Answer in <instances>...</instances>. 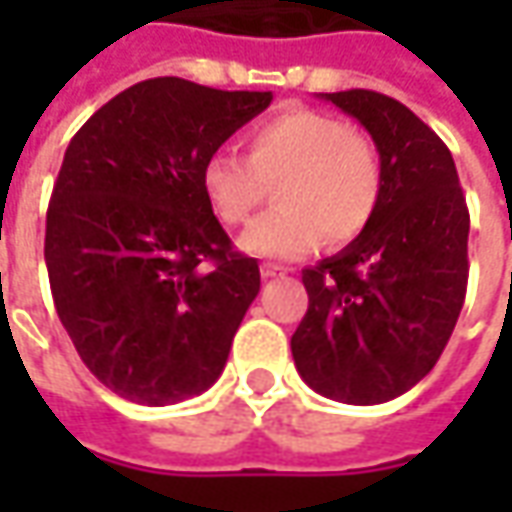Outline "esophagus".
Segmentation results:
<instances>
[{"mask_svg": "<svg viewBox=\"0 0 512 512\" xmlns=\"http://www.w3.org/2000/svg\"><path fill=\"white\" fill-rule=\"evenodd\" d=\"M287 270L279 265H262V279H276V276H285Z\"/></svg>", "mask_w": 512, "mask_h": 512, "instance_id": "1", "label": "esophagus"}]
</instances>
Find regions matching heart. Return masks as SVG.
Instances as JSON below:
<instances>
[{"mask_svg":"<svg viewBox=\"0 0 512 512\" xmlns=\"http://www.w3.org/2000/svg\"><path fill=\"white\" fill-rule=\"evenodd\" d=\"M245 159L213 150L199 170V190L225 227H239L273 185L276 207L242 233L253 256L299 259L325 236L344 245L362 236L382 196L373 142L342 119L290 108L247 130Z\"/></svg>","mask_w":512,"mask_h":512,"instance_id":"1","label":"heart"}]
</instances>
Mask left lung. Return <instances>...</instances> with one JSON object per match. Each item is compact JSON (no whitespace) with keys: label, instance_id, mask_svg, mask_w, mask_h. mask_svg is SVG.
Returning a JSON list of instances; mask_svg holds the SVG:
<instances>
[{"label":"left lung","instance_id":"1","mask_svg":"<svg viewBox=\"0 0 512 512\" xmlns=\"http://www.w3.org/2000/svg\"><path fill=\"white\" fill-rule=\"evenodd\" d=\"M322 99L373 136L382 196L362 236L302 270L307 313L290 350L316 393L382 404L422 382L459 322L470 213L450 150L413 110L362 88Z\"/></svg>","mask_w":512,"mask_h":512}]
</instances>
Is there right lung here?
I'll use <instances>...</instances> for the list:
<instances>
[{
	"mask_svg": "<svg viewBox=\"0 0 512 512\" xmlns=\"http://www.w3.org/2000/svg\"><path fill=\"white\" fill-rule=\"evenodd\" d=\"M270 93L145 79L96 110L65 150L45 227L53 305L99 382L162 407L222 376L259 293L199 170Z\"/></svg>",
	"mask_w": 512,
	"mask_h": 512,
	"instance_id": "obj_1",
	"label": "right lung"
}]
</instances>
